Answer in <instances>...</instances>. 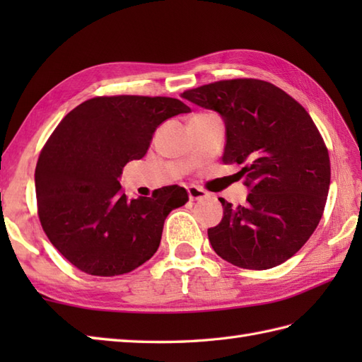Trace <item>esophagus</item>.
Returning a JSON list of instances; mask_svg holds the SVG:
<instances>
[{
    "mask_svg": "<svg viewBox=\"0 0 362 362\" xmlns=\"http://www.w3.org/2000/svg\"><path fill=\"white\" fill-rule=\"evenodd\" d=\"M188 196H189L191 201H202V199L210 197V194L206 193L205 189L199 188V187H196V185L188 187Z\"/></svg>",
    "mask_w": 362,
    "mask_h": 362,
    "instance_id": "obj_1",
    "label": "esophagus"
}]
</instances>
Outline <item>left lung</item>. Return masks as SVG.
<instances>
[{
	"label": "left lung",
	"instance_id": "obj_1",
	"mask_svg": "<svg viewBox=\"0 0 362 362\" xmlns=\"http://www.w3.org/2000/svg\"><path fill=\"white\" fill-rule=\"evenodd\" d=\"M182 96L224 118L222 161L241 165L238 174L250 187L243 206L219 197L224 218L209 228L211 247L244 269L284 263L316 230L332 177L328 149L310 113L259 79L218 81Z\"/></svg>",
	"mask_w": 362,
	"mask_h": 362
}]
</instances>
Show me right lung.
Segmentation results:
<instances>
[{"label": "right lung", "instance_id": "right-lung-1", "mask_svg": "<svg viewBox=\"0 0 362 362\" xmlns=\"http://www.w3.org/2000/svg\"><path fill=\"white\" fill-rule=\"evenodd\" d=\"M191 112L166 96H96L59 122L35 168L37 213L51 244L79 271L115 276L157 252L169 211L188 202L185 188L165 187L127 199L119 177L148 152L165 119Z\"/></svg>", "mask_w": 362, "mask_h": 362}]
</instances>
